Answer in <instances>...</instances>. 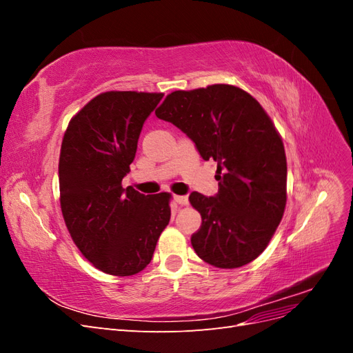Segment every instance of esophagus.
Segmentation results:
<instances>
[{
  "label": "esophagus",
  "instance_id": "esophagus-1",
  "mask_svg": "<svg viewBox=\"0 0 353 353\" xmlns=\"http://www.w3.org/2000/svg\"><path fill=\"white\" fill-rule=\"evenodd\" d=\"M174 200L176 205H181V206H185L188 203V197L187 196H174Z\"/></svg>",
  "mask_w": 353,
  "mask_h": 353
}]
</instances>
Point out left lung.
Instances as JSON below:
<instances>
[{
	"instance_id": "8db88e82",
	"label": "left lung",
	"mask_w": 353,
	"mask_h": 353,
	"mask_svg": "<svg viewBox=\"0 0 353 353\" xmlns=\"http://www.w3.org/2000/svg\"><path fill=\"white\" fill-rule=\"evenodd\" d=\"M156 116L179 128L203 160L218 163V193L190 194L201 215L191 236L199 258L225 270L254 261L287 200L284 145L270 116L250 94L225 83L170 92Z\"/></svg>"
}]
</instances>
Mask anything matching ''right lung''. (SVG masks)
Listing matches in <instances>:
<instances>
[{"label":"right lung","instance_id":"right-lung-1","mask_svg":"<svg viewBox=\"0 0 353 353\" xmlns=\"http://www.w3.org/2000/svg\"><path fill=\"white\" fill-rule=\"evenodd\" d=\"M163 94L109 91L72 117L63 137L60 205L70 236L95 268L128 276L150 263L170 219L169 194L122 187L147 117Z\"/></svg>","mask_w":353,"mask_h":353}]
</instances>
